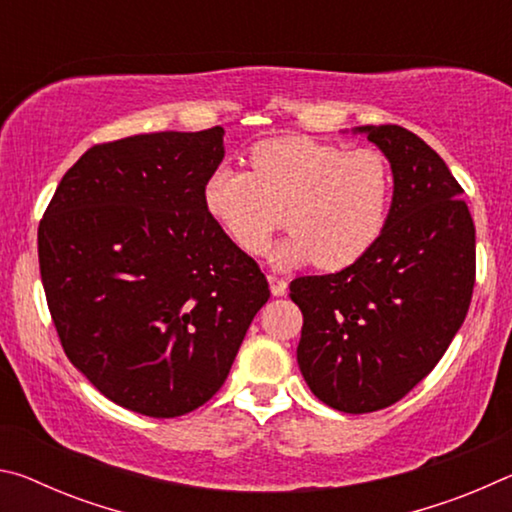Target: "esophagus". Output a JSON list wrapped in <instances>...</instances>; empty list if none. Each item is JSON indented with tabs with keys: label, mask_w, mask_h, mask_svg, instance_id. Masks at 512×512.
Here are the masks:
<instances>
[{
	"label": "esophagus",
	"mask_w": 512,
	"mask_h": 512,
	"mask_svg": "<svg viewBox=\"0 0 512 512\" xmlns=\"http://www.w3.org/2000/svg\"><path fill=\"white\" fill-rule=\"evenodd\" d=\"M268 284H271V293H273V296H284V293H287V282H284L282 277L268 275Z\"/></svg>",
	"instance_id": "esophagus-1"
}]
</instances>
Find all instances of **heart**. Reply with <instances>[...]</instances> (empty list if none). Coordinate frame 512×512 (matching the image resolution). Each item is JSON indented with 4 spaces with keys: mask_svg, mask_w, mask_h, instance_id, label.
Wrapping results in <instances>:
<instances>
[{
    "mask_svg": "<svg viewBox=\"0 0 512 512\" xmlns=\"http://www.w3.org/2000/svg\"><path fill=\"white\" fill-rule=\"evenodd\" d=\"M248 162L250 173L221 164L203 187L207 214L241 253H262L282 212L291 237L271 253L275 264L341 271L375 246L393 198L384 153L289 135L255 144Z\"/></svg>",
    "mask_w": 512,
    "mask_h": 512,
    "instance_id": "heart-1",
    "label": "heart"
}]
</instances>
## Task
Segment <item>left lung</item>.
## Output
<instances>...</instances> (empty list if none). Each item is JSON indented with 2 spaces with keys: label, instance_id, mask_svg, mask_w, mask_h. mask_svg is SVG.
<instances>
[{
  "label": "left lung",
  "instance_id": "8db88e82",
  "mask_svg": "<svg viewBox=\"0 0 512 512\" xmlns=\"http://www.w3.org/2000/svg\"><path fill=\"white\" fill-rule=\"evenodd\" d=\"M393 169V203L366 255L329 275L296 277L298 366L320 402L386 409L436 368L470 309L474 221L443 158L402 126H359Z\"/></svg>",
  "mask_w": 512,
  "mask_h": 512
}]
</instances>
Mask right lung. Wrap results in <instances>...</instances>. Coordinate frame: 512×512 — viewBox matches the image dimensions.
Wrapping results in <instances>:
<instances>
[{
	"label": "right lung",
	"instance_id": "obj_1",
	"mask_svg": "<svg viewBox=\"0 0 512 512\" xmlns=\"http://www.w3.org/2000/svg\"><path fill=\"white\" fill-rule=\"evenodd\" d=\"M223 155L221 126L97 144L40 221L42 287L67 359L128 411L203 406L271 298L203 205Z\"/></svg>",
	"mask_w": 512,
	"mask_h": 512
}]
</instances>
